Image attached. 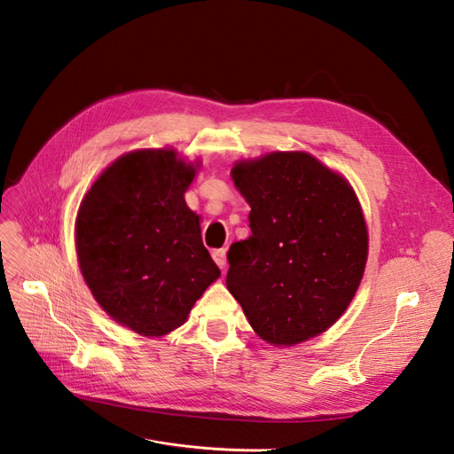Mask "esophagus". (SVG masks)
<instances>
[{"label":"esophagus","mask_w":454,"mask_h":454,"mask_svg":"<svg viewBox=\"0 0 454 454\" xmlns=\"http://www.w3.org/2000/svg\"><path fill=\"white\" fill-rule=\"evenodd\" d=\"M225 254H227V250H225V248H217V250H212V257H214V261H215L217 267L222 269L223 272H225V267H227V259H225Z\"/></svg>","instance_id":"esophagus-1"}]
</instances>
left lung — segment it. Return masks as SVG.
I'll return each mask as SVG.
<instances>
[{
    "mask_svg": "<svg viewBox=\"0 0 454 454\" xmlns=\"http://www.w3.org/2000/svg\"><path fill=\"white\" fill-rule=\"evenodd\" d=\"M231 174L252 206V237L231 244L227 290L270 345L325 332L350 305L367 261L352 187L303 151L242 160Z\"/></svg>",
    "mask_w": 454,
    "mask_h": 454,
    "instance_id": "obj_1",
    "label": "left lung"
}]
</instances>
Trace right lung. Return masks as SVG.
Here are the masks:
<instances>
[{
    "label": "right lung",
    "instance_id": "add662e5",
    "mask_svg": "<svg viewBox=\"0 0 454 454\" xmlns=\"http://www.w3.org/2000/svg\"><path fill=\"white\" fill-rule=\"evenodd\" d=\"M193 177L172 149L132 151L102 172L77 214L79 267L94 299L145 337L180 327L222 274L184 199Z\"/></svg>",
    "mask_w": 454,
    "mask_h": 454
}]
</instances>
